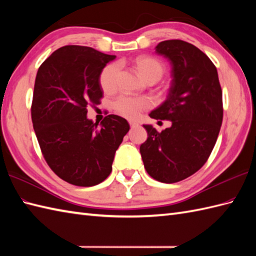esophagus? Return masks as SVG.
Listing matches in <instances>:
<instances>
[{"mask_svg": "<svg viewBox=\"0 0 256 256\" xmlns=\"http://www.w3.org/2000/svg\"><path fill=\"white\" fill-rule=\"evenodd\" d=\"M128 123H130V125H131V128H136L140 125L138 122H135V121H130Z\"/></svg>", "mask_w": 256, "mask_h": 256, "instance_id": "obj_1", "label": "esophagus"}]
</instances>
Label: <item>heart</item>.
I'll list each match as a JSON object with an SVG mask.
<instances>
[{
  "label": "heart",
  "instance_id": "1",
  "mask_svg": "<svg viewBox=\"0 0 256 256\" xmlns=\"http://www.w3.org/2000/svg\"><path fill=\"white\" fill-rule=\"evenodd\" d=\"M134 66L145 81H156L164 74L165 67L160 60L152 56H138L135 58ZM120 74V64L118 62L108 64L101 70L99 82L106 94H112L118 89ZM152 106L150 101L145 96H120L113 102V108L120 116L128 118H138L140 113L148 110Z\"/></svg>",
  "mask_w": 256,
  "mask_h": 256
}]
</instances>
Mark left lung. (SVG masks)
Returning <instances> with one entry per match:
<instances>
[{"label":"left lung","instance_id":"left-lung-1","mask_svg":"<svg viewBox=\"0 0 256 256\" xmlns=\"http://www.w3.org/2000/svg\"><path fill=\"white\" fill-rule=\"evenodd\" d=\"M155 50L170 59L172 80L167 99L150 116L170 121L172 126L157 132L143 125L148 140L140 152L150 177L172 184L194 175L208 160L224 118L222 90L214 62L192 44L170 40Z\"/></svg>","mask_w":256,"mask_h":256}]
</instances>
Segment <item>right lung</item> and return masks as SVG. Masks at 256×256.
I'll return each mask as SVG.
<instances>
[{"mask_svg":"<svg viewBox=\"0 0 256 256\" xmlns=\"http://www.w3.org/2000/svg\"><path fill=\"white\" fill-rule=\"evenodd\" d=\"M116 56L91 47L68 45L54 52L38 69L32 122L42 154L56 175L74 186L91 187L112 172L114 154L130 125L108 114L100 123L86 118L101 103V70Z\"/></svg>","mask_w":256,"mask_h":256,"instance_id":"add662e5","label":"right lung"}]
</instances>
